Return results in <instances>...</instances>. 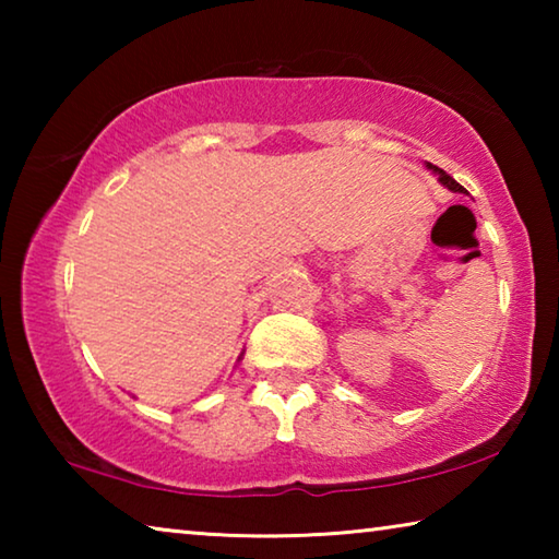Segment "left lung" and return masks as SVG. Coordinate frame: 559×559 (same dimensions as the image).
Returning a JSON list of instances; mask_svg holds the SVG:
<instances>
[{
  "mask_svg": "<svg viewBox=\"0 0 559 559\" xmlns=\"http://www.w3.org/2000/svg\"><path fill=\"white\" fill-rule=\"evenodd\" d=\"M429 169H433V173H437L439 175V179H441V185H447L449 189H451V192H466V189H463L459 182H456V179H453L451 175H447V173H443V169L441 167H437V165H429Z\"/></svg>",
  "mask_w": 559,
  "mask_h": 559,
  "instance_id": "obj_1",
  "label": "left lung"
}]
</instances>
